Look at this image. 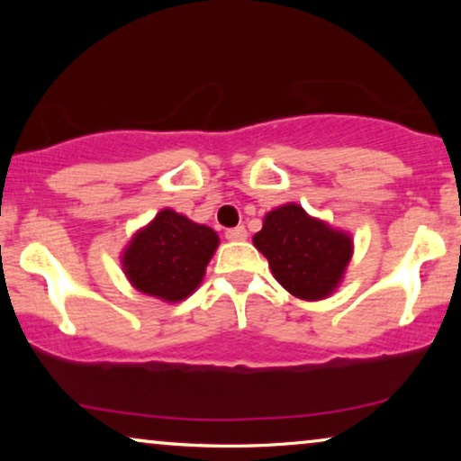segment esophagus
Wrapping results in <instances>:
<instances>
[{"mask_svg": "<svg viewBox=\"0 0 461 461\" xmlns=\"http://www.w3.org/2000/svg\"><path fill=\"white\" fill-rule=\"evenodd\" d=\"M226 239L229 241H245L248 239V230H245V226H237V229L226 230Z\"/></svg>", "mask_w": 461, "mask_h": 461, "instance_id": "34e87169", "label": "esophagus"}]
</instances>
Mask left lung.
I'll use <instances>...</instances> for the list:
<instances>
[{"mask_svg":"<svg viewBox=\"0 0 461 461\" xmlns=\"http://www.w3.org/2000/svg\"><path fill=\"white\" fill-rule=\"evenodd\" d=\"M275 279L295 298L325 300L342 283L352 260V235L314 218L298 203H285L264 216L254 235Z\"/></svg>","mask_w":461,"mask_h":461,"instance_id":"left-lung-1","label":"left lung"}]
</instances>
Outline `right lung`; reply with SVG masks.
I'll return each instance as SVG.
<instances>
[{
  "mask_svg": "<svg viewBox=\"0 0 461 461\" xmlns=\"http://www.w3.org/2000/svg\"><path fill=\"white\" fill-rule=\"evenodd\" d=\"M218 243L210 226L166 207L125 245L123 275L140 294L176 304L201 285Z\"/></svg>",
  "mask_w": 461,
  "mask_h": 461,
  "instance_id": "1",
  "label": "right lung"
}]
</instances>
